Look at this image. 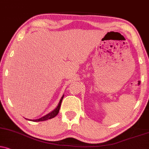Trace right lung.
I'll use <instances>...</instances> for the list:
<instances>
[{
    "mask_svg": "<svg viewBox=\"0 0 149 149\" xmlns=\"http://www.w3.org/2000/svg\"><path fill=\"white\" fill-rule=\"evenodd\" d=\"M63 97H64V95L62 96L61 99L60 100V102H59V103H58L57 107L55 108L54 111H52L51 113L47 114V115H45V116L41 117V118L37 119H34V120H32L33 122H41V121H45V120H47V119H52V118H53V117H54L55 116H56V115H58V112H59L61 104V102H62V100H63Z\"/></svg>",
    "mask_w": 149,
    "mask_h": 149,
    "instance_id": "1",
    "label": "right lung"
}]
</instances>
